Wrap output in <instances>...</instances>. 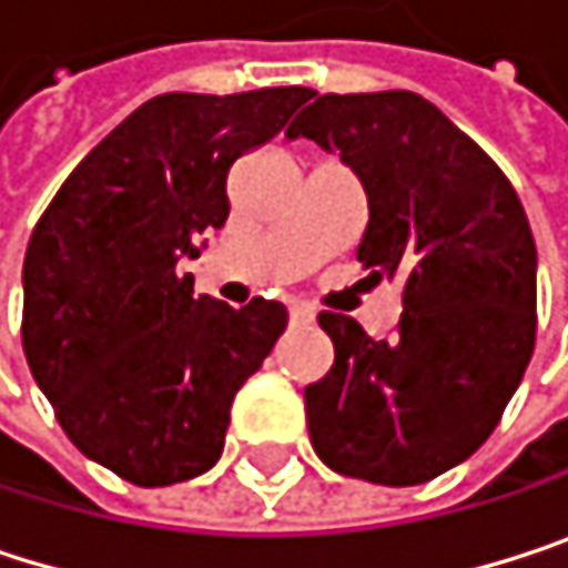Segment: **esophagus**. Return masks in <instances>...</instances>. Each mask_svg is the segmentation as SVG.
<instances>
[{"instance_id": "34e87169", "label": "esophagus", "mask_w": 568, "mask_h": 568, "mask_svg": "<svg viewBox=\"0 0 568 568\" xmlns=\"http://www.w3.org/2000/svg\"><path fill=\"white\" fill-rule=\"evenodd\" d=\"M290 320H293L296 326H313V323H316V313H313L310 306H300V303H296V306H290Z\"/></svg>"}]
</instances>
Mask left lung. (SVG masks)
I'll return each mask as SVG.
<instances>
[{
  "label": "left lung",
  "mask_w": 568,
  "mask_h": 568,
  "mask_svg": "<svg viewBox=\"0 0 568 568\" xmlns=\"http://www.w3.org/2000/svg\"><path fill=\"white\" fill-rule=\"evenodd\" d=\"M336 152L363 182L369 278H403L396 339L339 313L306 386L316 456L353 479L419 486L496 429L536 346V242L503 169L416 92L320 95L286 129Z\"/></svg>",
  "instance_id": "8db88e82"
}]
</instances>
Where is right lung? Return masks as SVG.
Here are the masks:
<instances>
[{"instance_id": "add662e5", "label": "right lung", "mask_w": 568, "mask_h": 568, "mask_svg": "<svg viewBox=\"0 0 568 568\" xmlns=\"http://www.w3.org/2000/svg\"><path fill=\"white\" fill-rule=\"evenodd\" d=\"M313 95L165 92L122 119L62 182L22 265V349L79 453L135 486L222 456L229 409L290 323L255 296L195 300L182 258L225 225L232 162Z\"/></svg>"}]
</instances>
